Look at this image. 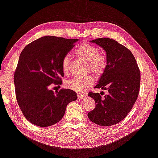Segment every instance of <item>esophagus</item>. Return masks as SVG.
<instances>
[{
	"instance_id": "obj_1",
	"label": "esophagus",
	"mask_w": 158,
	"mask_h": 158,
	"mask_svg": "<svg viewBox=\"0 0 158 158\" xmlns=\"http://www.w3.org/2000/svg\"><path fill=\"white\" fill-rule=\"evenodd\" d=\"M86 97V95H85V94H78L77 95V98H78V99L79 100H81V99H85V98Z\"/></svg>"
}]
</instances>
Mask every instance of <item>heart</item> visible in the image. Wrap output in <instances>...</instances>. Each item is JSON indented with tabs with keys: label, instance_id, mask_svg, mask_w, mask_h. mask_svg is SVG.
Returning <instances> with one entry per match:
<instances>
[{
	"label": "heart",
	"instance_id": "obj_1",
	"mask_svg": "<svg viewBox=\"0 0 158 158\" xmlns=\"http://www.w3.org/2000/svg\"><path fill=\"white\" fill-rule=\"evenodd\" d=\"M75 54L83 60L89 61V70L97 76H100L105 71L106 68V59L97 47L89 43H84L78 46L75 50ZM70 56L66 55L62 58L61 70L65 74L69 73ZM94 79L92 76H87L84 77L74 78L67 81L65 86L69 89L82 93L86 91L94 84Z\"/></svg>",
	"mask_w": 158,
	"mask_h": 158
}]
</instances>
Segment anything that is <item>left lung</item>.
<instances>
[{
	"label": "left lung",
	"mask_w": 158,
	"mask_h": 158,
	"mask_svg": "<svg viewBox=\"0 0 158 158\" xmlns=\"http://www.w3.org/2000/svg\"><path fill=\"white\" fill-rule=\"evenodd\" d=\"M90 42L106 52V68L94 88L107 90L108 94L103 98L99 93H89L96 106L87 116L98 125H114L127 115L136 102L140 88V70L131 51L116 40L103 38Z\"/></svg>",
	"instance_id": "left-lung-1"
}]
</instances>
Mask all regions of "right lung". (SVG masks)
Returning <instances> with one entry per match:
<instances>
[{
  "label": "right lung",
  "mask_w": 158,
  "mask_h": 158,
  "mask_svg": "<svg viewBox=\"0 0 158 158\" xmlns=\"http://www.w3.org/2000/svg\"><path fill=\"white\" fill-rule=\"evenodd\" d=\"M77 40L46 35L21 52L14 75L15 94L23 115L33 125H55L63 118L67 105L77 99L73 90L61 89L55 93L50 87L62 83V58Z\"/></svg>",
  "instance_id": "1"
}]
</instances>
